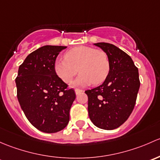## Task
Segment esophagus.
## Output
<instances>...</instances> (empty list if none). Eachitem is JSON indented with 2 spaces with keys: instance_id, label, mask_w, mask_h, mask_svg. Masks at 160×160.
Here are the masks:
<instances>
[{
  "instance_id": "34e87169",
  "label": "esophagus",
  "mask_w": 160,
  "mask_h": 160,
  "mask_svg": "<svg viewBox=\"0 0 160 160\" xmlns=\"http://www.w3.org/2000/svg\"><path fill=\"white\" fill-rule=\"evenodd\" d=\"M75 94H76V95H78V94L81 93V92H82L83 91H82V89H79V88H75Z\"/></svg>"
}]
</instances>
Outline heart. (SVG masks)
Returning a JSON list of instances; mask_svg holds the SVG:
<instances>
[{
    "label": "heart",
    "instance_id": "obj_1",
    "mask_svg": "<svg viewBox=\"0 0 160 160\" xmlns=\"http://www.w3.org/2000/svg\"><path fill=\"white\" fill-rule=\"evenodd\" d=\"M54 68L56 75L64 82L68 83L80 72L73 85L85 86L93 82H104L110 70L108 56L102 50L88 46L73 48L65 54V59L55 61Z\"/></svg>",
    "mask_w": 160,
    "mask_h": 160
}]
</instances>
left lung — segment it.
Wrapping results in <instances>:
<instances>
[{"instance_id":"1","label":"left lung","mask_w":160,"mask_h":160,"mask_svg":"<svg viewBox=\"0 0 160 160\" xmlns=\"http://www.w3.org/2000/svg\"><path fill=\"white\" fill-rule=\"evenodd\" d=\"M94 44L108 55L110 70L101 85L85 92L88 116L97 127L115 129L128 119L134 108L140 86L139 72L130 56L114 44Z\"/></svg>"}]
</instances>
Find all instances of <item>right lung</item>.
<instances>
[{
    "label": "right lung",
    "mask_w": 160,
    "mask_h": 160,
    "mask_svg": "<svg viewBox=\"0 0 160 160\" xmlns=\"http://www.w3.org/2000/svg\"><path fill=\"white\" fill-rule=\"evenodd\" d=\"M65 46L45 45L27 56L15 79L19 104L28 121L47 133L61 131L69 122L75 98L73 88L55 72L56 58Z\"/></svg>",
    "instance_id": "obj_1"
}]
</instances>
